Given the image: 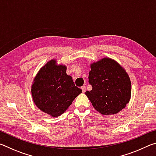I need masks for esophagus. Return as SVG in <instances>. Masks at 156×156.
<instances>
[{
    "mask_svg": "<svg viewBox=\"0 0 156 156\" xmlns=\"http://www.w3.org/2000/svg\"><path fill=\"white\" fill-rule=\"evenodd\" d=\"M81 89H82V91H83V93H84V92L86 91V87L85 86H83L81 87Z\"/></svg>",
    "mask_w": 156,
    "mask_h": 156,
    "instance_id": "34e87169",
    "label": "esophagus"
}]
</instances>
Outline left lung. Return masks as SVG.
<instances>
[{"label": "left lung", "mask_w": 156, "mask_h": 156, "mask_svg": "<svg viewBox=\"0 0 156 156\" xmlns=\"http://www.w3.org/2000/svg\"><path fill=\"white\" fill-rule=\"evenodd\" d=\"M89 83L91 91L85 92L94 109L102 115L120 112L129 103L131 83L125 69L115 60L103 58L90 65Z\"/></svg>", "instance_id": "1"}]
</instances>
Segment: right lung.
I'll return each mask as SVG.
<instances>
[{"mask_svg":"<svg viewBox=\"0 0 156 156\" xmlns=\"http://www.w3.org/2000/svg\"><path fill=\"white\" fill-rule=\"evenodd\" d=\"M66 70L65 65H57L56 60L52 59L41 68L31 85L34 104L51 117L62 114L82 93Z\"/></svg>","mask_w":156,"mask_h":156,"instance_id":"1","label":"right lung"}]
</instances>
